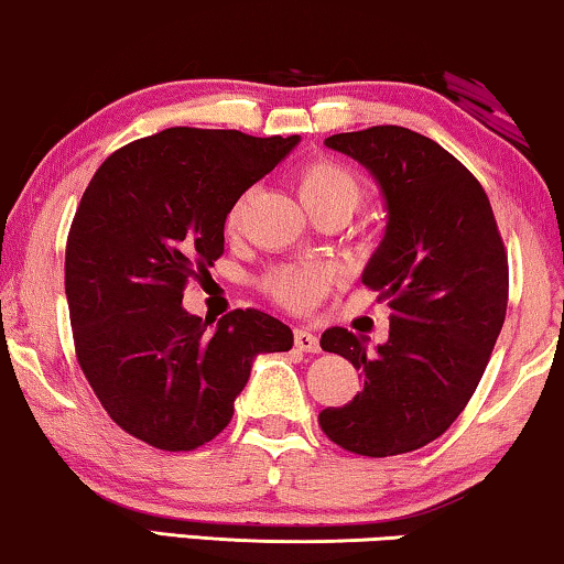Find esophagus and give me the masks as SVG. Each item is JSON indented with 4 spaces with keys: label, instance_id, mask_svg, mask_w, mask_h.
<instances>
[{
    "label": "esophagus",
    "instance_id": "1",
    "mask_svg": "<svg viewBox=\"0 0 564 564\" xmlns=\"http://www.w3.org/2000/svg\"><path fill=\"white\" fill-rule=\"evenodd\" d=\"M295 346L300 351H307V354H315V351H321V341H318V336L315 334H311V330H305V328H295Z\"/></svg>",
    "mask_w": 564,
    "mask_h": 564
}]
</instances>
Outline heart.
Instances as JSON below:
<instances>
[{
  "instance_id": "b5f03b06",
  "label": "heart",
  "mask_w": 564,
  "mask_h": 564,
  "mask_svg": "<svg viewBox=\"0 0 564 564\" xmlns=\"http://www.w3.org/2000/svg\"><path fill=\"white\" fill-rule=\"evenodd\" d=\"M297 192L305 207L315 210H341L346 218L357 210L365 199V182L361 176L336 159H311L295 174ZM243 197H238L226 213V228H236L241 220ZM330 288V272L321 264H290L269 272L261 280V290L274 303L295 313H307L318 305V300Z\"/></svg>"
}]
</instances>
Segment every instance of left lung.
<instances>
[{
  "mask_svg": "<svg viewBox=\"0 0 564 564\" xmlns=\"http://www.w3.org/2000/svg\"><path fill=\"white\" fill-rule=\"evenodd\" d=\"M326 145L365 164L388 199V230L361 282L388 300L377 351L346 328L321 336L365 388L321 411L330 442L395 457L444 434L482 380L508 305V253L482 184L431 138L400 126L336 133Z\"/></svg>",
  "mask_w": 564,
  "mask_h": 564,
  "instance_id": "8db88e82",
  "label": "left lung"
}]
</instances>
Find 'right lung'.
<instances>
[{
	"instance_id": "1",
	"label": "right lung",
	"mask_w": 564,
	"mask_h": 564,
	"mask_svg": "<svg viewBox=\"0 0 564 564\" xmlns=\"http://www.w3.org/2000/svg\"><path fill=\"white\" fill-rule=\"evenodd\" d=\"M297 135L166 128L102 161L66 238L76 359L107 415L164 452H192L234 419L257 354L292 330L257 307L218 326L182 292L223 257L228 207L272 172Z\"/></svg>"
}]
</instances>
